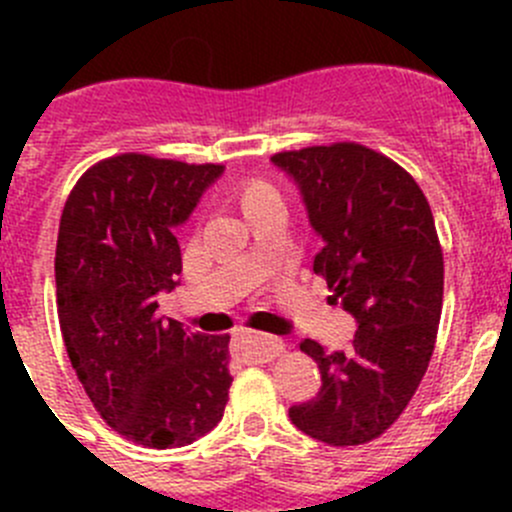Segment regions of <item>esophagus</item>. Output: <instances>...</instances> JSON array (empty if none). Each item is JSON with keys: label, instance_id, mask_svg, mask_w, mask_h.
Masks as SVG:
<instances>
[{"label": "esophagus", "instance_id": "1", "mask_svg": "<svg viewBox=\"0 0 512 512\" xmlns=\"http://www.w3.org/2000/svg\"><path fill=\"white\" fill-rule=\"evenodd\" d=\"M237 344H240L242 356L252 361H270L282 352L280 339L262 332H240L237 334Z\"/></svg>", "mask_w": 512, "mask_h": 512}]
</instances>
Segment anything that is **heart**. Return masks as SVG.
I'll return each instance as SVG.
<instances>
[{
    "label": "heart",
    "instance_id": "heart-1",
    "mask_svg": "<svg viewBox=\"0 0 512 512\" xmlns=\"http://www.w3.org/2000/svg\"><path fill=\"white\" fill-rule=\"evenodd\" d=\"M275 195H280V190H277L270 180L252 178L242 185L240 198H242V205H245V210H250L255 203H260V200H267V198H275Z\"/></svg>",
    "mask_w": 512,
    "mask_h": 512
}]
</instances>
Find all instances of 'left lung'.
I'll return each mask as SVG.
<instances>
[{"instance_id": "left-lung-1", "label": "left lung", "mask_w": 512, "mask_h": 512, "mask_svg": "<svg viewBox=\"0 0 512 512\" xmlns=\"http://www.w3.org/2000/svg\"><path fill=\"white\" fill-rule=\"evenodd\" d=\"M272 163L299 185L324 240L314 272L359 324L349 352L299 344L322 389L289 418L329 446L369 443L404 414L436 347L443 250L431 205L411 173L361 143L282 151Z\"/></svg>"}]
</instances>
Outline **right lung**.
Here are the masks:
<instances>
[{"label":"right lung","instance_id":"right-lung-1","mask_svg":"<svg viewBox=\"0 0 512 512\" xmlns=\"http://www.w3.org/2000/svg\"><path fill=\"white\" fill-rule=\"evenodd\" d=\"M225 165L121 153L69 193L56 240V307L76 376L103 421L143 448H180L218 426L230 334L158 317L183 270L175 230Z\"/></svg>","mask_w":512,"mask_h":512}]
</instances>
